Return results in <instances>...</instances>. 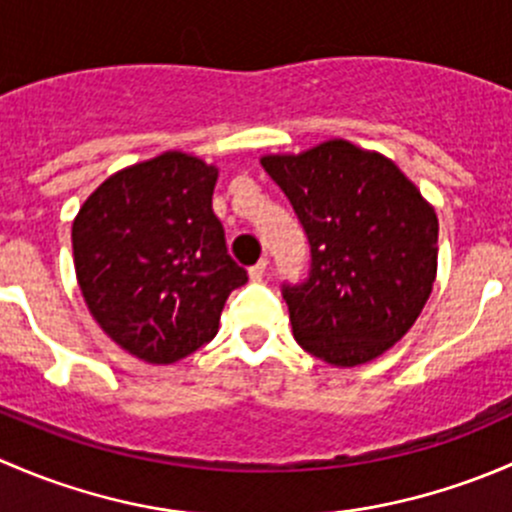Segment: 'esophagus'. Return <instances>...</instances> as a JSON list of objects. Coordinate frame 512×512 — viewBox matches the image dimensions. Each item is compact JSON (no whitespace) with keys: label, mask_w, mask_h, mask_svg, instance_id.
I'll return each instance as SVG.
<instances>
[{"label":"esophagus","mask_w":512,"mask_h":512,"mask_svg":"<svg viewBox=\"0 0 512 512\" xmlns=\"http://www.w3.org/2000/svg\"><path fill=\"white\" fill-rule=\"evenodd\" d=\"M265 270H267V260H260L257 265H252L250 267V280L260 282L262 277H265Z\"/></svg>","instance_id":"34e87169"}]
</instances>
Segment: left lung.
Returning <instances> with one entry per match:
<instances>
[{
  "mask_svg": "<svg viewBox=\"0 0 512 512\" xmlns=\"http://www.w3.org/2000/svg\"><path fill=\"white\" fill-rule=\"evenodd\" d=\"M307 232L312 270L282 289L294 339L332 366L389 352L431 297L438 218L394 160L332 138L262 156Z\"/></svg>",
  "mask_w": 512,
  "mask_h": 512,
  "instance_id": "obj_1",
  "label": "left lung"
}]
</instances>
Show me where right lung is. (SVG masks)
Wrapping results in <instances>:
<instances>
[{"mask_svg": "<svg viewBox=\"0 0 512 512\" xmlns=\"http://www.w3.org/2000/svg\"><path fill=\"white\" fill-rule=\"evenodd\" d=\"M218 168L165 151L103 180L71 227L81 294L131 356L173 364L218 334L247 272L227 255L213 213Z\"/></svg>", "mask_w": 512, "mask_h": 512, "instance_id": "add662e5", "label": "right lung"}]
</instances>
